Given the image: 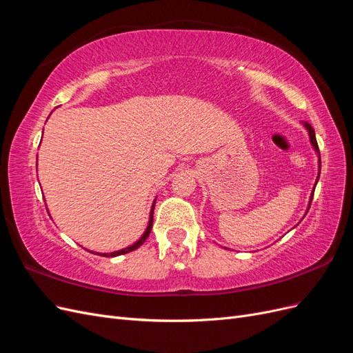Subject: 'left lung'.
Instances as JSON below:
<instances>
[{
	"mask_svg": "<svg viewBox=\"0 0 353 353\" xmlns=\"http://www.w3.org/2000/svg\"><path fill=\"white\" fill-rule=\"evenodd\" d=\"M305 126H306V130H307V132H309V138H311V144L314 145V148H315V152L318 153V166H319V170H321V157H319V148H318V143H316V138H315V131H314V128L309 125L307 122H305ZM318 179H319V172H318V178H316V183H318ZM316 185V184H315ZM314 191H315V188L312 190V196H311V200H309V206H307V210H309V208H311V201H312V197H314ZM307 210H306V213H307Z\"/></svg>",
	"mask_w": 353,
	"mask_h": 353,
	"instance_id": "1",
	"label": "left lung"
}]
</instances>
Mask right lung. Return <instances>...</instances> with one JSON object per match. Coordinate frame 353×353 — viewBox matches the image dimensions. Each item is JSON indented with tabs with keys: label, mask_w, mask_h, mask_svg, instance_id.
Returning a JSON list of instances; mask_svg holds the SVG:
<instances>
[{
	"label": "right lung",
	"mask_w": 353,
	"mask_h": 353,
	"mask_svg": "<svg viewBox=\"0 0 353 353\" xmlns=\"http://www.w3.org/2000/svg\"><path fill=\"white\" fill-rule=\"evenodd\" d=\"M154 203H156V200L153 201V206H152V210H150V221H148V225H147V228H145V231H144V234H143L140 240L135 241L132 245H130V248H125V249H122V250L112 252V253H95V254L108 256V258H114V256H121V254H125V253H128V252H132V250H135V249L140 248V245L147 240V237L150 236V231H152V227H153V210H154Z\"/></svg>",
	"instance_id": "1"
}]
</instances>
